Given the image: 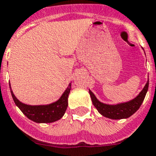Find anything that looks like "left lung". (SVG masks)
Returning <instances> with one entry per match:
<instances>
[{
  "label": "left lung",
  "instance_id": "left-lung-1",
  "mask_svg": "<svg viewBox=\"0 0 156 156\" xmlns=\"http://www.w3.org/2000/svg\"><path fill=\"white\" fill-rule=\"evenodd\" d=\"M148 87H149V78L147 80L144 88L142 89V90L140 92L139 94L137 95V97H135L133 99L130 100L129 102H120V103L114 105L106 104V103L100 102L90 89L89 92L93 104L97 108L100 114L109 119H127L139 109V107H141L146 97Z\"/></svg>",
  "mask_w": 156,
  "mask_h": 156
}]
</instances>
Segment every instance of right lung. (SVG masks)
I'll use <instances>...</instances> for the list:
<instances>
[{"instance_id": "obj_1", "label": "right lung", "mask_w": 156, "mask_h": 156, "mask_svg": "<svg viewBox=\"0 0 156 156\" xmlns=\"http://www.w3.org/2000/svg\"><path fill=\"white\" fill-rule=\"evenodd\" d=\"M72 88V83L68 84L62 96L56 102L46 105H28L20 102L12 91L10 83L9 89L14 103L29 119L36 123H52L63 116L68 106V96Z\"/></svg>"}]
</instances>
